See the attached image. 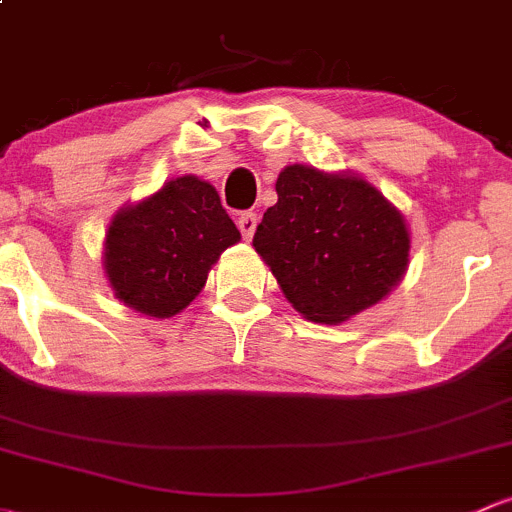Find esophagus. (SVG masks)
I'll return each mask as SVG.
<instances>
[{
    "instance_id": "obj_1",
    "label": "esophagus",
    "mask_w": 512,
    "mask_h": 512,
    "mask_svg": "<svg viewBox=\"0 0 512 512\" xmlns=\"http://www.w3.org/2000/svg\"><path fill=\"white\" fill-rule=\"evenodd\" d=\"M256 226H258V217H256L254 212H244L239 217V231H241V236H244L246 241H249L251 236H254Z\"/></svg>"
}]
</instances>
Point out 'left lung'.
Listing matches in <instances>:
<instances>
[{
	"instance_id": "1",
	"label": "left lung",
	"mask_w": 512,
	"mask_h": 512,
	"mask_svg": "<svg viewBox=\"0 0 512 512\" xmlns=\"http://www.w3.org/2000/svg\"><path fill=\"white\" fill-rule=\"evenodd\" d=\"M276 192L254 249L303 318L345 323L402 281L412 249L407 221L367 179L288 165Z\"/></svg>"
}]
</instances>
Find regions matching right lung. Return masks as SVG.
Returning <instances> with one entry per match:
<instances>
[{
    "instance_id": "add662e5",
    "label": "right lung",
    "mask_w": 512,
    "mask_h": 512,
    "mask_svg": "<svg viewBox=\"0 0 512 512\" xmlns=\"http://www.w3.org/2000/svg\"><path fill=\"white\" fill-rule=\"evenodd\" d=\"M239 229L217 189L184 175L115 214L105 234L103 268L115 298L150 318L182 313Z\"/></svg>"
}]
</instances>
